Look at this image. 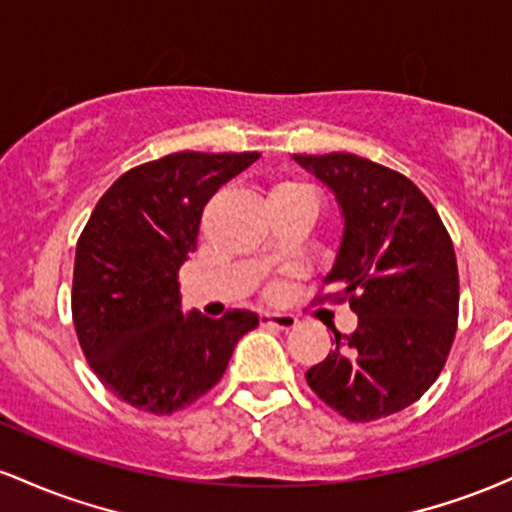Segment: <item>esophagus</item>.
Here are the masks:
<instances>
[{
    "mask_svg": "<svg viewBox=\"0 0 512 512\" xmlns=\"http://www.w3.org/2000/svg\"><path fill=\"white\" fill-rule=\"evenodd\" d=\"M262 327H276V330H293L298 325V317L286 315V313H262L260 315Z\"/></svg>",
    "mask_w": 512,
    "mask_h": 512,
    "instance_id": "1",
    "label": "esophagus"
}]
</instances>
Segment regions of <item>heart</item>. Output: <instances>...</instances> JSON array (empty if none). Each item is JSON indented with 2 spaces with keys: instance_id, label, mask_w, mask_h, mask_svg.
I'll use <instances>...</instances> for the list:
<instances>
[{
  "instance_id": "obj_1",
  "label": "heart",
  "mask_w": 512,
  "mask_h": 512,
  "mask_svg": "<svg viewBox=\"0 0 512 512\" xmlns=\"http://www.w3.org/2000/svg\"><path fill=\"white\" fill-rule=\"evenodd\" d=\"M293 192H310L305 185H298V182H279V185L274 187L272 195L269 197H281V195H293Z\"/></svg>"
}]
</instances>
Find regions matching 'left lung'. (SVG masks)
Returning a JSON list of instances; mask_svg holds the SVG:
<instances>
[{
	"label": "left lung",
	"instance_id": "left-lung-1",
	"mask_svg": "<svg viewBox=\"0 0 512 512\" xmlns=\"http://www.w3.org/2000/svg\"><path fill=\"white\" fill-rule=\"evenodd\" d=\"M337 197L344 233L325 284L358 315L351 334L305 373L349 421L407 409L436 383L457 332L460 276L452 240L424 192L356 154H293Z\"/></svg>",
	"mask_w": 512,
	"mask_h": 512
}]
</instances>
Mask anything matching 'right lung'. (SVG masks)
Returning <instances> with one entry per match:
<instances>
[{
  "label": "right lung",
  "instance_id": "1",
  "mask_svg": "<svg viewBox=\"0 0 512 512\" xmlns=\"http://www.w3.org/2000/svg\"><path fill=\"white\" fill-rule=\"evenodd\" d=\"M260 158L180 151L120 175L98 199L74 260L76 337L98 380L134 409L173 414L221 380L257 315L182 313L178 272L214 192Z\"/></svg>",
  "mask_w": 512,
  "mask_h": 512
}]
</instances>
